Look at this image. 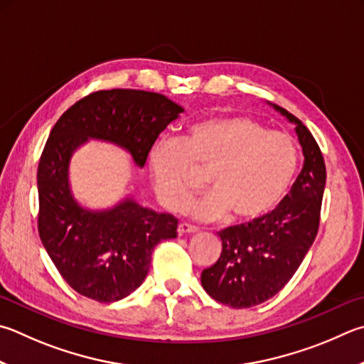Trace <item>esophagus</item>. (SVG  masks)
<instances>
[{
	"label": "esophagus",
	"instance_id": "34e87169",
	"mask_svg": "<svg viewBox=\"0 0 364 364\" xmlns=\"http://www.w3.org/2000/svg\"><path fill=\"white\" fill-rule=\"evenodd\" d=\"M197 232V228L194 226H189L186 223H180L178 224V234L184 235V234H196Z\"/></svg>",
	"mask_w": 364,
	"mask_h": 364
}]
</instances>
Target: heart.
Returning a JSON list of instances; mask_svg holds the SVG:
<instances>
[{
  "instance_id": "obj_1",
  "label": "heart",
  "mask_w": 364,
  "mask_h": 364,
  "mask_svg": "<svg viewBox=\"0 0 364 364\" xmlns=\"http://www.w3.org/2000/svg\"><path fill=\"white\" fill-rule=\"evenodd\" d=\"M149 171L165 208L181 210L191 199L194 168L208 170L210 193L188 208L200 221L259 220L287 196L294 180L293 141L255 119L221 114L189 125L181 141L161 138L149 151Z\"/></svg>"
}]
</instances>
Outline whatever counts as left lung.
<instances>
[{"mask_svg":"<svg viewBox=\"0 0 364 364\" xmlns=\"http://www.w3.org/2000/svg\"><path fill=\"white\" fill-rule=\"evenodd\" d=\"M296 125L304 167L272 213L221 230V256L200 282L215 301L234 309L266 302L291 280L318 232L326 167L315 138L299 119L269 103Z\"/></svg>","mask_w":364,"mask_h":364,"instance_id":"left-lung-1","label":"left lung"}]
</instances>
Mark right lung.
I'll use <instances>...</instances> for the list:
<instances>
[{
  "label": "right lung",
  "instance_id": "right-lung-1",
  "mask_svg": "<svg viewBox=\"0 0 364 364\" xmlns=\"http://www.w3.org/2000/svg\"><path fill=\"white\" fill-rule=\"evenodd\" d=\"M183 111L154 92L100 90L73 105L50 130L38 165V230L76 293L98 302L134 293L146 279L154 247L176 237L178 220L141 207L134 194L109 208L82 207L70 184L73 154L98 140L127 151L143 168L157 136Z\"/></svg>",
  "mask_w": 364,
  "mask_h": 364
}]
</instances>
